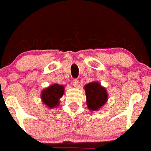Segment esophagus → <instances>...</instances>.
<instances>
[{"label":"esophagus","mask_w":151,"mask_h":151,"mask_svg":"<svg viewBox=\"0 0 151 151\" xmlns=\"http://www.w3.org/2000/svg\"><path fill=\"white\" fill-rule=\"evenodd\" d=\"M73 85H74L75 87H78V86H79V81L77 80V79H75V80H74V81H73Z\"/></svg>","instance_id":"esophagus-1"}]
</instances>
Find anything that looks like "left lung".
I'll return each instance as SVG.
<instances>
[{
  "label": "left lung",
  "instance_id": "left-lung-1",
  "mask_svg": "<svg viewBox=\"0 0 151 151\" xmlns=\"http://www.w3.org/2000/svg\"><path fill=\"white\" fill-rule=\"evenodd\" d=\"M84 88L86 96V104L90 111H98L108 101L107 90L99 83H89Z\"/></svg>",
  "mask_w": 151,
  "mask_h": 151
}]
</instances>
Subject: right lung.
Masks as SVG:
<instances>
[{"mask_svg":"<svg viewBox=\"0 0 151 151\" xmlns=\"http://www.w3.org/2000/svg\"><path fill=\"white\" fill-rule=\"evenodd\" d=\"M64 89L65 87L59 84H52V86H50L42 91V102L50 108H56L59 104V99L63 96Z\"/></svg>","mask_w":151,"mask_h":151,"instance_id":"1","label":"right lung"}]
</instances>
